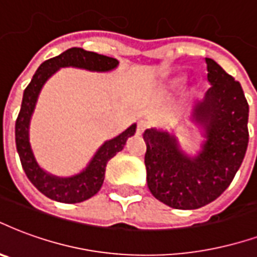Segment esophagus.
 <instances>
[{"mask_svg": "<svg viewBox=\"0 0 257 257\" xmlns=\"http://www.w3.org/2000/svg\"><path fill=\"white\" fill-rule=\"evenodd\" d=\"M150 126V123L147 122V121H144V119H142V121H139L138 122V129H136V134L138 135H143V132L146 131V129Z\"/></svg>", "mask_w": 257, "mask_h": 257, "instance_id": "obj_1", "label": "esophagus"}]
</instances>
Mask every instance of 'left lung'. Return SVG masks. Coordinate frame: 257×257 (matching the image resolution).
<instances>
[{
  "label": "left lung",
  "mask_w": 257,
  "mask_h": 257,
  "mask_svg": "<svg viewBox=\"0 0 257 257\" xmlns=\"http://www.w3.org/2000/svg\"><path fill=\"white\" fill-rule=\"evenodd\" d=\"M211 87L192 110L204 142L196 157L182 151L174 135L146 129L144 163L153 196L177 210H196L219 197L233 181L248 147V113L241 84L206 58Z\"/></svg>",
  "instance_id": "obj_1"
}]
</instances>
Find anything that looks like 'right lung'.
Segmentation results:
<instances>
[{
  "label": "right lung",
  "instance_id": "right-lung-1",
  "mask_svg": "<svg viewBox=\"0 0 257 257\" xmlns=\"http://www.w3.org/2000/svg\"><path fill=\"white\" fill-rule=\"evenodd\" d=\"M117 65L118 61L115 58L102 56L94 51H87L80 47H72L61 53L60 56L42 62L35 75L32 76L31 83L24 90L22 109L17 115L15 126L17 153L28 180L38 191L51 200L73 204L96 195L103 184L106 165L115 154L122 150L126 140L134 136L136 132V123L131 125L117 138L104 142L83 172L72 177L53 176L39 166L30 144V121L42 87L60 68L73 66L92 72H109L117 68Z\"/></svg>",
  "mask_w": 257,
  "mask_h": 257
}]
</instances>
